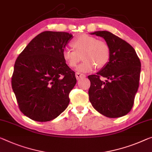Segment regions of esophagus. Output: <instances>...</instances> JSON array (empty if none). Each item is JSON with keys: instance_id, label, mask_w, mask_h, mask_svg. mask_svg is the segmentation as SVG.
Segmentation results:
<instances>
[{"instance_id": "esophagus-1", "label": "esophagus", "mask_w": 152, "mask_h": 152, "mask_svg": "<svg viewBox=\"0 0 152 152\" xmlns=\"http://www.w3.org/2000/svg\"><path fill=\"white\" fill-rule=\"evenodd\" d=\"M75 77H76V79H77V80H79V79H82L83 77H86V75H84L81 74V73H76Z\"/></svg>"}]
</instances>
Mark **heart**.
I'll list each match as a JSON object with an SVG mask.
<instances>
[{"label": "heart", "instance_id": "b5f03b06", "mask_svg": "<svg viewBox=\"0 0 152 152\" xmlns=\"http://www.w3.org/2000/svg\"><path fill=\"white\" fill-rule=\"evenodd\" d=\"M74 49L66 48L62 51V58L70 67H75L83 54V62L79 65L76 71L81 73L92 71L104 66L110 57V49L105 41L98 40L96 37L88 34H81L72 42Z\"/></svg>", "mask_w": 152, "mask_h": 152}]
</instances>
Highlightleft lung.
Wrapping results in <instances>:
<instances>
[{
  "mask_svg": "<svg viewBox=\"0 0 152 152\" xmlns=\"http://www.w3.org/2000/svg\"><path fill=\"white\" fill-rule=\"evenodd\" d=\"M102 37L110 49L109 61L90 81L88 94L94 108L102 115L116 118L131 110L139 88L141 62L134 49L120 37L104 30L90 33ZM101 76L107 78L103 82Z\"/></svg>",
  "mask_w": 152,
  "mask_h": 152,
  "instance_id": "left-lung-1",
  "label": "left lung"
}]
</instances>
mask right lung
Instances as JSON below:
<instances>
[{"instance_id":"1","label":"right lung","mask_w":152,"mask_h":152,"mask_svg":"<svg viewBox=\"0 0 152 152\" xmlns=\"http://www.w3.org/2000/svg\"><path fill=\"white\" fill-rule=\"evenodd\" d=\"M73 37L65 32H43L16 59L12 89L20 111L32 120H52L69 105L77 79L62 53Z\"/></svg>"}]
</instances>
